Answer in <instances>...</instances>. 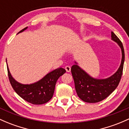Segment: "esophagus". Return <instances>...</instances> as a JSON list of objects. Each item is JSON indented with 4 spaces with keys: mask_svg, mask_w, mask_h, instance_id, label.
Returning a JSON list of instances; mask_svg holds the SVG:
<instances>
[{
    "mask_svg": "<svg viewBox=\"0 0 129 129\" xmlns=\"http://www.w3.org/2000/svg\"><path fill=\"white\" fill-rule=\"evenodd\" d=\"M65 69H66V70L67 72H70V70H71V68L69 67V66H66V67H65Z\"/></svg>",
    "mask_w": 129,
    "mask_h": 129,
    "instance_id": "esophagus-1",
    "label": "esophagus"
}]
</instances>
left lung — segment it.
<instances>
[{
	"label": "left lung",
	"instance_id": "left-lung-1",
	"mask_svg": "<svg viewBox=\"0 0 129 129\" xmlns=\"http://www.w3.org/2000/svg\"><path fill=\"white\" fill-rule=\"evenodd\" d=\"M111 40L117 43L122 53L121 64L117 70L110 77L97 79L92 77L81 68L77 62L72 66L71 72L78 96L85 102L97 103L108 97L116 89L121 80L124 67L125 54L122 42L111 32Z\"/></svg>",
	"mask_w": 129,
	"mask_h": 129
}]
</instances>
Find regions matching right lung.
I'll use <instances>...</instances> for the list:
<instances>
[{
	"instance_id": "add662e5",
	"label": "right lung",
	"mask_w": 129,
	"mask_h": 129,
	"mask_svg": "<svg viewBox=\"0 0 129 129\" xmlns=\"http://www.w3.org/2000/svg\"><path fill=\"white\" fill-rule=\"evenodd\" d=\"M27 29V27L18 33H21ZM8 78L12 87L16 94L22 99L34 105L45 104L53 97L55 86L59 77L66 71L62 68H58L49 72L41 80L32 84H22L13 77L8 69L6 59Z\"/></svg>"
}]
</instances>
